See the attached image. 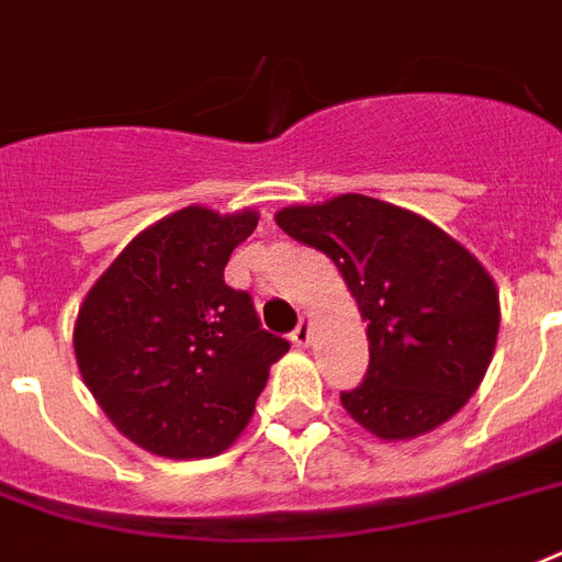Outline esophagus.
I'll use <instances>...</instances> for the list:
<instances>
[{
  "instance_id": "esophagus-1",
  "label": "esophagus",
  "mask_w": 562,
  "mask_h": 562,
  "mask_svg": "<svg viewBox=\"0 0 562 562\" xmlns=\"http://www.w3.org/2000/svg\"><path fill=\"white\" fill-rule=\"evenodd\" d=\"M311 331H314V323H311V316L305 314L302 319H299L296 331L290 335V340H293L296 346H307V344H311Z\"/></svg>"
}]
</instances>
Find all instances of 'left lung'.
Returning <instances> with one entry per match:
<instances>
[{"label":"left lung","mask_w":562,"mask_h":562,"mask_svg":"<svg viewBox=\"0 0 562 562\" xmlns=\"http://www.w3.org/2000/svg\"><path fill=\"white\" fill-rule=\"evenodd\" d=\"M278 227L335 260L361 319L370 367L340 403L382 441L426 436L465 406L495 356V278L412 210L367 195L293 204Z\"/></svg>","instance_id":"8db88e82"}]
</instances>
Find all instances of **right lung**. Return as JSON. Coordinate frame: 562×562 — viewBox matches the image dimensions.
Segmentation results:
<instances>
[{"mask_svg": "<svg viewBox=\"0 0 562 562\" xmlns=\"http://www.w3.org/2000/svg\"><path fill=\"white\" fill-rule=\"evenodd\" d=\"M257 210L192 204L133 236L79 305L74 352L121 436L162 459H210L246 429L284 337L225 284Z\"/></svg>", "mask_w": 562, "mask_h": 562, "instance_id": "obj_1", "label": "right lung"}]
</instances>
